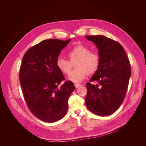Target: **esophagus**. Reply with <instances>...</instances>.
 <instances>
[{"label":"esophagus","instance_id":"esophagus-1","mask_svg":"<svg viewBox=\"0 0 146 146\" xmlns=\"http://www.w3.org/2000/svg\"><path fill=\"white\" fill-rule=\"evenodd\" d=\"M81 85H80V84H75V87L76 88H78L80 87Z\"/></svg>","mask_w":146,"mask_h":146}]
</instances>
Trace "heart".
Returning <instances> with one entry per match:
<instances>
[{
  "label": "heart",
  "mask_w": 146,
  "mask_h": 146,
  "mask_svg": "<svg viewBox=\"0 0 146 146\" xmlns=\"http://www.w3.org/2000/svg\"><path fill=\"white\" fill-rule=\"evenodd\" d=\"M90 48L83 45H77L68 52L69 59L58 57L56 61V66L60 71L68 75L75 64L76 68L68 77V80L74 83L82 82L88 75L94 74L100 64V56L98 53L90 51Z\"/></svg>",
  "instance_id": "obj_1"
}]
</instances>
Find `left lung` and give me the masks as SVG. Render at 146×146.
Segmentation results:
<instances>
[{"label": "left lung", "instance_id": "obj_1", "mask_svg": "<svg viewBox=\"0 0 146 146\" xmlns=\"http://www.w3.org/2000/svg\"><path fill=\"white\" fill-rule=\"evenodd\" d=\"M98 48L100 64L86 83V105L90 111L105 116L115 112L125 98L131 76V66L123 47L102 35L85 36Z\"/></svg>", "mask_w": 146, "mask_h": 146}]
</instances>
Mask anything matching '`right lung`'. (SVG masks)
Masks as SVG:
<instances>
[{"label":"right lung","instance_id":"1","mask_svg":"<svg viewBox=\"0 0 146 146\" xmlns=\"http://www.w3.org/2000/svg\"><path fill=\"white\" fill-rule=\"evenodd\" d=\"M70 41L46 39L30 48L23 57L19 80L24 99L30 111L42 121L56 122L68 111L75 86L71 81L63 82L65 78L56 61Z\"/></svg>","mask_w":146,"mask_h":146}]
</instances>
